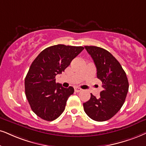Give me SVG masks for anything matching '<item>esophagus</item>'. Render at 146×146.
<instances>
[{
  "mask_svg": "<svg viewBox=\"0 0 146 146\" xmlns=\"http://www.w3.org/2000/svg\"><path fill=\"white\" fill-rule=\"evenodd\" d=\"M74 89H75V92H80L82 90V88H78V87H75Z\"/></svg>",
  "mask_w": 146,
  "mask_h": 146,
  "instance_id": "1",
  "label": "esophagus"
}]
</instances>
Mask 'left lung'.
Returning a JSON list of instances; mask_svg holds the SVG:
<instances>
[{"label": "left lung", "instance_id": "obj_1", "mask_svg": "<svg viewBox=\"0 0 146 146\" xmlns=\"http://www.w3.org/2000/svg\"><path fill=\"white\" fill-rule=\"evenodd\" d=\"M97 69V77L102 83L104 90L96 98L91 94L88 102L84 103V111L96 121L111 119L124 104L129 90L126 73L119 62L102 48L86 46Z\"/></svg>", "mask_w": 146, "mask_h": 146}]
</instances>
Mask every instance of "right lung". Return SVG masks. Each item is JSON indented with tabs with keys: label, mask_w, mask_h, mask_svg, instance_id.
Returning a JSON list of instances; mask_svg holds the SVG:
<instances>
[{
	"label": "right lung",
	"mask_w": 146,
	"mask_h": 146,
	"mask_svg": "<svg viewBox=\"0 0 146 146\" xmlns=\"http://www.w3.org/2000/svg\"><path fill=\"white\" fill-rule=\"evenodd\" d=\"M84 49L63 44L52 46L42 50L31 64L25 79V95L33 112L41 119L54 121L63 112L74 88L56 84L55 77Z\"/></svg>",
	"instance_id": "add662e5"
}]
</instances>
